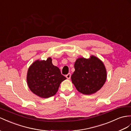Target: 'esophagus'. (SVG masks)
<instances>
[{
  "label": "esophagus",
  "instance_id": "obj_1",
  "mask_svg": "<svg viewBox=\"0 0 131 131\" xmlns=\"http://www.w3.org/2000/svg\"><path fill=\"white\" fill-rule=\"evenodd\" d=\"M66 78L67 79H70V78H71V73H69L68 74H67V75H66Z\"/></svg>",
  "mask_w": 131,
  "mask_h": 131
}]
</instances>
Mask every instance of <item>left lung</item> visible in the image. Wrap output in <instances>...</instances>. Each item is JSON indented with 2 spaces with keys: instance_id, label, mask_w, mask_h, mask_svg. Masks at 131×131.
<instances>
[{
  "instance_id": "8db88e82",
  "label": "left lung",
  "mask_w": 131,
  "mask_h": 131,
  "mask_svg": "<svg viewBox=\"0 0 131 131\" xmlns=\"http://www.w3.org/2000/svg\"><path fill=\"white\" fill-rule=\"evenodd\" d=\"M75 71L71 75L72 82L78 91L85 95L96 92L105 83L106 70L103 62L91 56L89 59L83 58L76 60Z\"/></svg>"
}]
</instances>
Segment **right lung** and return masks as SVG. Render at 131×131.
Returning a JSON list of instances; mask_svg holds the SVG:
<instances>
[{
  "instance_id": "add662e5",
  "label": "right lung",
  "mask_w": 131,
  "mask_h": 131,
  "mask_svg": "<svg viewBox=\"0 0 131 131\" xmlns=\"http://www.w3.org/2000/svg\"><path fill=\"white\" fill-rule=\"evenodd\" d=\"M65 79L59 68L53 65L50 58L46 61H35L30 66L27 74L29 89L34 94L42 98L55 95L60 83Z\"/></svg>"
}]
</instances>
